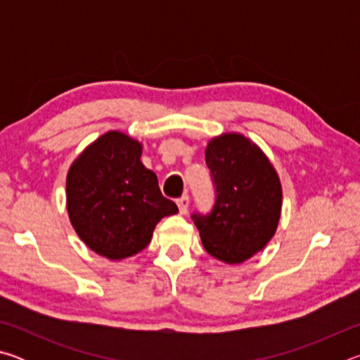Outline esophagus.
<instances>
[{"mask_svg": "<svg viewBox=\"0 0 360 360\" xmlns=\"http://www.w3.org/2000/svg\"><path fill=\"white\" fill-rule=\"evenodd\" d=\"M176 203H178V208H179L181 214H186L187 210H188V197H187V195H184V197H181Z\"/></svg>", "mask_w": 360, "mask_h": 360, "instance_id": "34e87169", "label": "esophagus"}]
</instances>
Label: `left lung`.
I'll return each mask as SVG.
<instances>
[{"instance_id": "left-lung-1", "label": "left lung", "mask_w": 360, "mask_h": 360, "mask_svg": "<svg viewBox=\"0 0 360 360\" xmlns=\"http://www.w3.org/2000/svg\"><path fill=\"white\" fill-rule=\"evenodd\" d=\"M205 157L216 184V203L211 214H193V221L206 252L224 264L240 265L276 233L281 181L265 152L241 133L211 138Z\"/></svg>"}]
</instances>
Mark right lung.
<instances>
[{"mask_svg":"<svg viewBox=\"0 0 360 360\" xmlns=\"http://www.w3.org/2000/svg\"><path fill=\"white\" fill-rule=\"evenodd\" d=\"M143 144L111 130L90 143L66 174V211L79 238L109 260L149 245L155 225L178 212L141 162Z\"/></svg>","mask_w":360,"mask_h":360,"instance_id":"1","label":"right lung"}]
</instances>
